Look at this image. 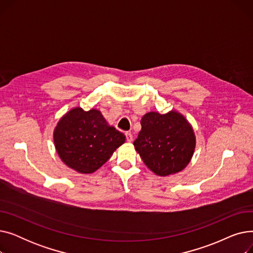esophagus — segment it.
I'll list each match as a JSON object with an SVG mask.
<instances>
[{"label": "esophagus", "mask_w": 253, "mask_h": 253, "mask_svg": "<svg viewBox=\"0 0 253 253\" xmlns=\"http://www.w3.org/2000/svg\"><path fill=\"white\" fill-rule=\"evenodd\" d=\"M126 139L128 142H131L133 140V135H132L131 132H126Z\"/></svg>", "instance_id": "esophagus-1"}]
</instances>
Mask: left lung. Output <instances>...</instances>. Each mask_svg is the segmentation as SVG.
Wrapping results in <instances>:
<instances>
[{
  "label": "left lung",
  "instance_id": "obj_1",
  "mask_svg": "<svg viewBox=\"0 0 253 253\" xmlns=\"http://www.w3.org/2000/svg\"><path fill=\"white\" fill-rule=\"evenodd\" d=\"M141 130L133 144L135 150L155 174L167 176L185 168L193 157L196 137L182 115L171 111L156 112L141 119Z\"/></svg>",
  "mask_w": 253,
  "mask_h": 253
}]
</instances>
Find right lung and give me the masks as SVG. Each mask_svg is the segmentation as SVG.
<instances>
[{
    "instance_id": "obj_1",
    "label": "right lung",
    "mask_w": 253,
    "mask_h": 253,
    "mask_svg": "<svg viewBox=\"0 0 253 253\" xmlns=\"http://www.w3.org/2000/svg\"><path fill=\"white\" fill-rule=\"evenodd\" d=\"M125 142V135L110 126L101 113L75 108L54 129V144L62 162L80 173H92Z\"/></svg>"
}]
</instances>
